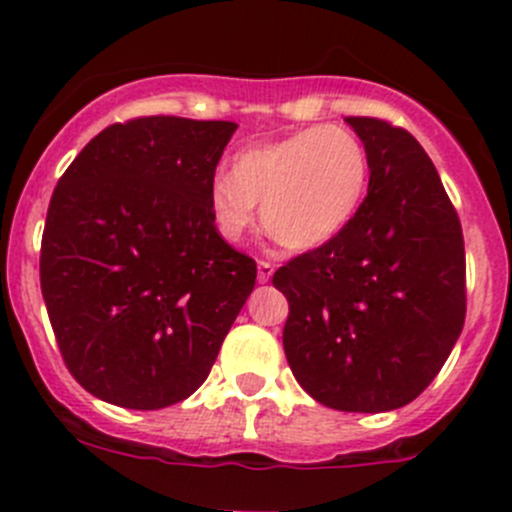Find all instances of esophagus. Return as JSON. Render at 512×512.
Wrapping results in <instances>:
<instances>
[{
	"label": "esophagus",
	"instance_id": "34e87169",
	"mask_svg": "<svg viewBox=\"0 0 512 512\" xmlns=\"http://www.w3.org/2000/svg\"><path fill=\"white\" fill-rule=\"evenodd\" d=\"M272 274H274V267L270 265V262H265V260L257 262V282L267 284L272 279Z\"/></svg>",
	"mask_w": 512,
	"mask_h": 512
}]
</instances>
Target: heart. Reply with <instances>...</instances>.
Here are the masks:
<instances>
[{"mask_svg": "<svg viewBox=\"0 0 512 512\" xmlns=\"http://www.w3.org/2000/svg\"><path fill=\"white\" fill-rule=\"evenodd\" d=\"M368 188V152L353 132L319 125L287 139L242 149L230 176L208 191L213 223L238 242L255 228L289 252H309L343 233Z\"/></svg>", "mask_w": 512, "mask_h": 512, "instance_id": "heart-1", "label": "heart"}]
</instances>
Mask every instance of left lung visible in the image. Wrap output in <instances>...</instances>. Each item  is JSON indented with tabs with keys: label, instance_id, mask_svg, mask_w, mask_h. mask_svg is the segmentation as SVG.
I'll list each match as a JSON object with an SVG mask.
<instances>
[{
	"label": "left lung",
	"instance_id": "obj_1",
	"mask_svg": "<svg viewBox=\"0 0 512 512\" xmlns=\"http://www.w3.org/2000/svg\"><path fill=\"white\" fill-rule=\"evenodd\" d=\"M368 152V196L326 245L274 272L289 301L297 383L341 412H390L424 390L466 319L459 215L410 132L346 117Z\"/></svg>",
	"mask_w": 512,
	"mask_h": 512
}]
</instances>
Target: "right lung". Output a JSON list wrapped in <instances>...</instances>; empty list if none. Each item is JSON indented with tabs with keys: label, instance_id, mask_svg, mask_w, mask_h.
<instances>
[{
	"label": "right lung",
	"instance_id": "add662e5",
	"mask_svg": "<svg viewBox=\"0 0 512 512\" xmlns=\"http://www.w3.org/2000/svg\"><path fill=\"white\" fill-rule=\"evenodd\" d=\"M235 122L139 117L102 129L58 181L41 294L68 370L90 395L161 410L203 385L257 267L208 208Z\"/></svg>",
	"mask_w": 512,
	"mask_h": 512
}]
</instances>
